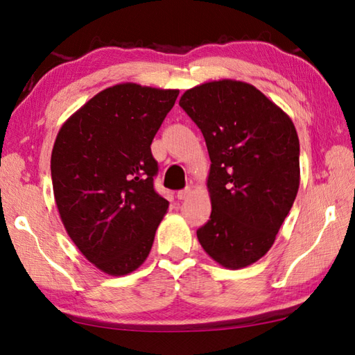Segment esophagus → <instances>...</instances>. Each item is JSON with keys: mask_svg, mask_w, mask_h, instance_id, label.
<instances>
[{"mask_svg": "<svg viewBox=\"0 0 355 355\" xmlns=\"http://www.w3.org/2000/svg\"><path fill=\"white\" fill-rule=\"evenodd\" d=\"M191 193H192L191 187H184V189L177 192V198H178V200H186V198H189Z\"/></svg>", "mask_w": 355, "mask_h": 355, "instance_id": "esophagus-1", "label": "esophagus"}]
</instances>
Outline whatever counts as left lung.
Returning <instances> with one entry per match:
<instances>
[{"label": "left lung", "instance_id": "8db88e82", "mask_svg": "<svg viewBox=\"0 0 355 355\" xmlns=\"http://www.w3.org/2000/svg\"><path fill=\"white\" fill-rule=\"evenodd\" d=\"M210 157V220L201 247L227 268L256 262L273 245L299 189V139L291 119L253 85L218 80L180 99Z\"/></svg>", "mask_w": 355, "mask_h": 355}]
</instances>
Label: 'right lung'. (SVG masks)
Instances as JSON below:
<instances>
[{"label": "right lung", "mask_w": 355, "mask_h": 355, "mask_svg": "<svg viewBox=\"0 0 355 355\" xmlns=\"http://www.w3.org/2000/svg\"><path fill=\"white\" fill-rule=\"evenodd\" d=\"M178 89L120 84L67 120L51 153V182L67 233L112 276L140 267L169 201L155 191L150 153Z\"/></svg>", "instance_id": "right-lung-1"}]
</instances>
